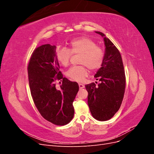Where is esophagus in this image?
I'll return each mask as SVG.
<instances>
[{
    "label": "esophagus",
    "mask_w": 154,
    "mask_h": 154,
    "mask_svg": "<svg viewBox=\"0 0 154 154\" xmlns=\"http://www.w3.org/2000/svg\"><path fill=\"white\" fill-rule=\"evenodd\" d=\"M78 85H79V88H80V89H82V88H83L85 87V86H84V85H83V84H82V83H79L78 84Z\"/></svg>",
    "instance_id": "obj_1"
}]
</instances>
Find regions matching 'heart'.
<instances>
[{
	"label": "heart",
	"mask_w": 154,
	"mask_h": 154,
	"mask_svg": "<svg viewBox=\"0 0 154 154\" xmlns=\"http://www.w3.org/2000/svg\"><path fill=\"white\" fill-rule=\"evenodd\" d=\"M72 54H80L79 63L81 66H74L67 72V76L72 80L81 82L87 76L86 66L91 71H96L101 66L104 59L102 49L97 46L94 41L87 37H79L72 39L69 42V50L60 48L57 51L56 58L63 67L69 66Z\"/></svg>",
	"instance_id": "1"
}]
</instances>
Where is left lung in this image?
<instances>
[{"mask_svg": "<svg viewBox=\"0 0 154 154\" xmlns=\"http://www.w3.org/2000/svg\"><path fill=\"white\" fill-rule=\"evenodd\" d=\"M95 32L103 37L105 45L103 63L94 76L100 83L97 85L91 83L85 88L92 116L103 122L111 119L119 109L125 94L126 78L119 50L103 32Z\"/></svg>", "mask_w": 154, "mask_h": 154, "instance_id": "1", "label": "left lung"}]
</instances>
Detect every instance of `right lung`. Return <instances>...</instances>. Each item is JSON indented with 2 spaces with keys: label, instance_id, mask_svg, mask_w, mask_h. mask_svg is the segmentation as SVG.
Wrapping results in <instances>:
<instances>
[{
  "label": "right lung",
  "instance_id": "1",
  "mask_svg": "<svg viewBox=\"0 0 154 154\" xmlns=\"http://www.w3.org/2000/svg\"><path fill=\"white\" fill-rule=\"evenodd\" d=\"M32 98L42 117L57 125L69 123L74 116L72 103L78 84L63 78L56 58V46L44 44L36 48L27 66ZM63 81L60 89L54 82Z\"/></svg>",
  "mask_w": 154,
  "mask_h": 154
}]
</instances>
